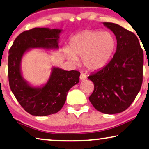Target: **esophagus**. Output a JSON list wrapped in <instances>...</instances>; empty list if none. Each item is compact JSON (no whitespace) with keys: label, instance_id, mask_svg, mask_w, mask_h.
<instances>
[{"label":"esophagus","instance_id":"34e87169","mask_svg":"<svg viewBox=\"0 0 149 149\" xmlns=\"http://www.w3.org/2000/svg\"><path fill=\"white\" fill-rule=\"evenodd\" d=\"M79 79H80V80H84V79H86V74L81 73V74H80V76H79Z\"/></svg>","mask_w":149,"mask_h":149}]
</instances>
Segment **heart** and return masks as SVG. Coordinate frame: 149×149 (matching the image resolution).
I'll use <instances>...</instances> for the list:
<instances>
[{
  "instance_id": "obj_1",
  "label": "heart",
  "mask_w": 149,
  "mask_h": 149,
  "mask_svg": "<svg viewBox=\"0 0 149 149\" xmlns=\"http://www.w3.org/2000/svg\"><path fill=\"white\" fill-rule=\"evenodd\" d=\"M115 39L109 32L86 30L70 40L65 56L73 63L82 57L84 65L90 71L103 68L108 63L115 49Z\"/></svg>"
}]
</instances>
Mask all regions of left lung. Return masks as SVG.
<instances>
[{"label":"left lung","mask_w":149,"mask_h":149,"mask_svg":"<svg viewBox=\"0 0 149 149\" xmlns=\"http://www.w3.org/2000/svg\"><path fill=\"white\" fill-rule=\"evenodd\" d=\"M103 25L116 36V52L107 65L88 77L94 85L89 100L99 112L118 114L129 107L141 90L143 51L132 32L115 23Z\"/></svg>","instance_id":"1"}]
</instances>
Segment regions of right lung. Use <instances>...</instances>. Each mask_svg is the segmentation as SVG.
I'll use <instances>...</instances> for the list:
<instances>
[{"instance_id": "add662e5", "label": "right lung", "mask_w": 149, "mask_h": 149, "mask_svg": "<svg viewBox=\"0 0 149 149\" xmlns=\"http://www.w3.org/2000/svg\"><path fill=\"white\" fill-rule=\"evenodd\" d=\"M61 29L34 28L21 33L8 52V75L10 90L21 106L33 116H45L55 114L65 102L68 91L78 84L80 73L52 68L45 84L33 86L23 76L21 61L31 49L57 50Z\"/></svg>"}]
</instances>
